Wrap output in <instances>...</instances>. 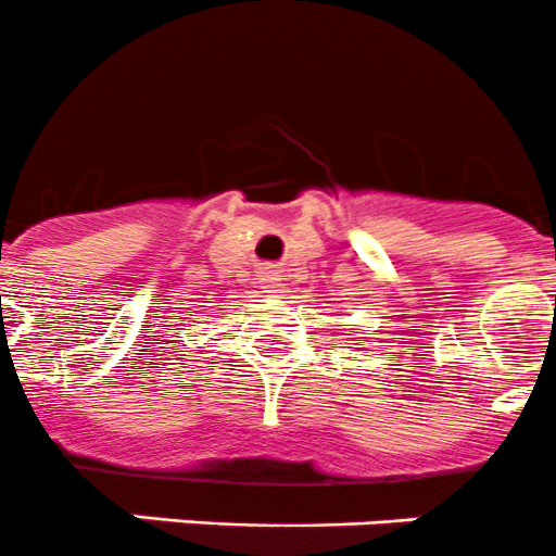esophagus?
Masks as SVG:
<instances>
[{
    "mask_svg": "<svg viewBox=\"0 0 556 556\" xmlns=\"http://www.w3.org/2000/svg\"><path fill=\"white\" fill-rule=\"evenodd\" d=\"M260 280H262V289H265L267 294H280V291H283V278H280L276 270H270V267L262 270Z\"/></svg>",
    "mask_w": 556,
    "mask_h": 556,
    "instance_id": "1",
    "label": "esophagus"
}]
</instances>
